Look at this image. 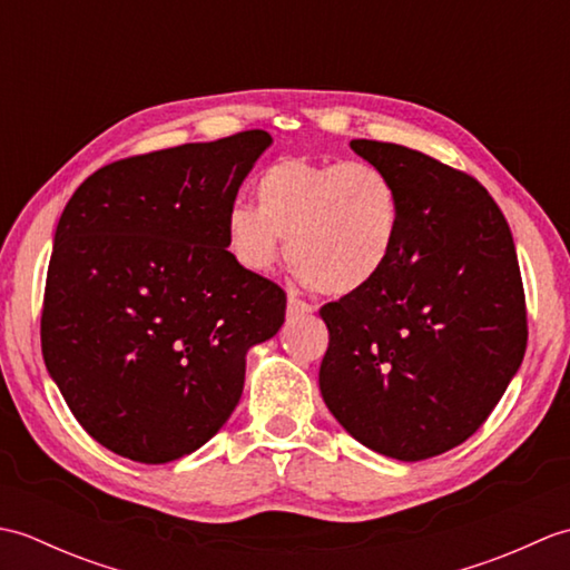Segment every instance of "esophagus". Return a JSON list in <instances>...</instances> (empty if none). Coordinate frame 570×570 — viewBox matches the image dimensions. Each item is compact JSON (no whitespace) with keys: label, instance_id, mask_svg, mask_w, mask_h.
I'll return each instance as SVG.
<instances>
[{"label":"esophagus","instance_id":"esophagus-1","mask_svg":"<svg viewBox=\"0 0 570 570\" xmlns=\"http://www.w3.org/2000/svg\"><path fill=\"white\" fill-rule=\"evenodd\" d=\"M313 308L306 304V301H301L296 294H288L286 298V313L288 316H306V313H311Z\"/></svg>","mask_w":570,"mask_h":570}]
</instances>
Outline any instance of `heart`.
<instances>
[{"label":"heart","instance_id":"heart-1","mask_svg":"<svg viewBox=\"0 0 570 570\" xmlns=\"http://www.w3.org/2000/svg\"><path fill=\"white\" fill-rule=\"evenodd\" d=\"M254 200L225 213L233 262L269 274L286 254L306 286L357 296L380 282L402 245L404 205L394 180L365 161L278 159L254 180Z\"/></svg>","mask_w":570,"mask_h":570}]
</instances>
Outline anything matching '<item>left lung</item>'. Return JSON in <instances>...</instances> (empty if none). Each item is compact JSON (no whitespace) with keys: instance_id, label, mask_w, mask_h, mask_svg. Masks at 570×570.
Wrapping results in <instances>:
<instances>
[{"instance_id":"8db88e82","label":"left lung","mask_w":570,"mask_h":570,"mask_svg":"<svg viewBox=\"0 0 570 570\" xmlns=\"http://www.w3.org/2000/svg\"><path fill=\"white\" fill-rule=\"evenodd\" d=\"M350 149L394 180L404 227L377 284L321 308V394L355 441L411 463L470 439L510 386L527 350L522 276L475 178L399 144Z\"/></svg>"}]
</instances>
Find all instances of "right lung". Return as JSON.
I'll return each instance as SVG.
<instances>
[{"label":"right lung","mask_w":570,"mask_h":570,"mask_svg":"<svg viewBox=\"0 0 570 570\" xmlns=\"http://www.w3.org/2000/svg\"><path fill=\"white\" fill-rule=\"evenodd\" d=\"M272 147L262 129L115 161L72 193L48 264L41 350L72 416L137 463L208 443L233 414L249 347L286 296L225 249V213Z\"/></svg>","instance_id":"right-lung-1"}]
</instances>
